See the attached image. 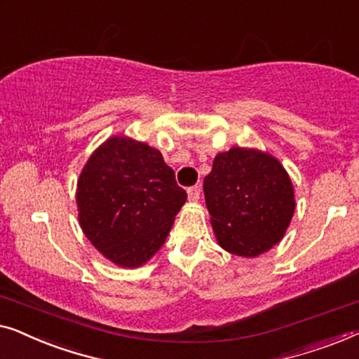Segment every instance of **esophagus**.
<instances>
[{
    "instance_id": "obj_1",
    "label": "esophagus",
    "mask_w": 359,
    "mask_h": 359,
    "mask_svg": "<svg viewBox=\"0 0 359 359\" xmlns=\"http://www.w3.org/2000/svg\"><path fill=\"white\" fill-rule=\"evenodd\" d=\"M187 195H189V200L196 201L200 198V187L198 185L189 187V189H187Z\"/></svg>"
}]
</instances>
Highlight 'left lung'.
Masks as SVG:
<instances>
[{"label": "left lung", "instance_id": "obj_1", "mask_svg": "<svg viewBox=\"0 0 359 359\" xmlns=\"http://www.w3.org/2000/svg\"><path fill=\"white\" fill-rule=\"evenodd\" d=\"M203 191L218 244L239 257H257L278 244L296 208L290 175L259 149L219 153Z\"/></svg>", "mask_w": 359, "mask_h": 359}]
</instances>
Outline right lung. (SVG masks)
<instances>
[{
    "label": "right lung",
    "mask_w": 359,
    "mask_h": 359,
    "mask_svg": "<svg viewBox=\"0 0 359 359\" xmlns=\"http://www.w3.org/2000/svg\"><path fill=\"white\" fill-rule=\"evenodd\" d=\"M185 200L163 154L127 136H112L90 154L76 190L86 237L105 259L128 269L163 247Z\"/></svg>",
    "instance_id": "add662e5"
}]
</instances>
